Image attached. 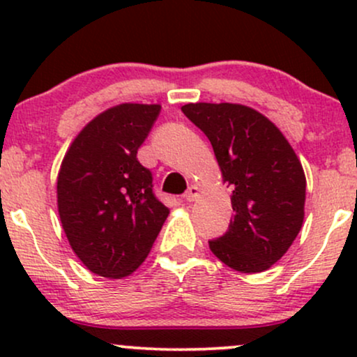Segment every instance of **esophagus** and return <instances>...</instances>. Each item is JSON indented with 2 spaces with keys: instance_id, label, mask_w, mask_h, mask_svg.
Returning <instances> with one entry per match:
<instances>
[{
  "instance_id": "34e87169",
  "label": "esophagus",
  "mask_w": 357,
  "mask_h": 357,
  "mask_svg": "<svg viewBox=\"0 0 357 357\" xmlns=\"http://www.w3.org/2000/svg\"><path fill=\"white\" fill-rule=\"evenodd\" d=\"M198 196H199L198 186H190V188H188V191L184 192V199H186L188 203L196 202V199H198Z\"/></svg>"
}]
</instances>
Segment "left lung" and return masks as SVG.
<instances>
[{
	"mask_svg": "<svg viewBox=\"0 0 357 357\" xmlns=\"http://www.w3.org/2000/svg\"><path fill=\"white\" fill-rule=\"evenodd\" d=\"M181 110L210 139L235 211L228 231L210 241L225 265L265 272L285 255L304 223L305 174L280 129L241 104H196Z\"/></svg>",
	"mask_w": 357,
	"mask_h": 357,
	"instance_id": "8db88e82",
	"label": "left lung"
}]
</instances>
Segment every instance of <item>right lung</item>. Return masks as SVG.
<instances>
[{
  "label": "right lung",
  "mask_w": 357,
  "mask_h": 357,
  "mask_svg": "<svg viewBox=\"0 0 357 357\" xmlns=\"http://www.w3.org/2000/svg\"><path fill=\"white\" fill-rule=\"evenodd\" d=\"M161 112L159 104H119L73 139L56 178L65 235L90 272L130 275L146 260L169 208L153 192V174L137 149Z\"/></svg>",
  "instance_id": "right-lung-1"
}]
</instances>
